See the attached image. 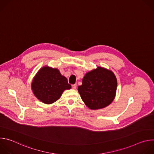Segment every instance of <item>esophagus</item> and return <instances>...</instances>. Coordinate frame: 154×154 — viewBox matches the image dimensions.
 Here are the masks:
<instances>
[{
	"label": "esophagus",
	"instance_id": "1",
	"mask_svg": "<svg viewBox=\"0 0 154 154\" xmlns=\"http://www.w3.org/2000/svg\"><path fill=\"white\" fill-rule=\"evenodd\" d=\"M76 88H77V85H76V84H74V85H72V88L73 90H75Z\"/></svg>",
	"mask_w": 154,
	"mask_h": 154
}]
</instances>
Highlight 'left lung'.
<instances>
[{"label": "left lung", "instance_id": "8db88e82", "mask_svg": "<svg viewBox=\"0 0 154 154\" xmlns=\"http://www.w3.org/2000/svg\"><path fill=\"white\" fill-rule=\"evenodd\" d=\"M117 79L115 74L105 68L98 66L88 72L78 86V91L86 105L91 109L103 108L115 98Z\"/></svg>", "mask_w": 154, "mask_h": 154}]
</instances>
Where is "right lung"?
<instances>
[{
  "label": "right lung",
  "instance_id": "right-lung-1",
  "mask_svg": "<svg viewBox=\"0 0 154 154\" xmlns=\"http://www.w3.org/2000/svg\"><path fill=\"white\" fill-rule=\"evenodd\" d=\"M31 88L39 100L46 104H52L60 98L64 90H70L71 85L58 69L45 66L33 77Z\"/></svg>",
  "mask_w": 154,
  "mask_h": 154
}]
</instances>
